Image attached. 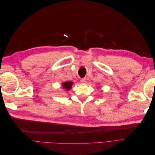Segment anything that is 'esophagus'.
I'll return each instance as SVG.
<instances>
[{
  "label": "esophagus",
  "instance_id": "34e87169",
  "mask_svg": "<svg viewBox=\"0 0 155 155\" xmlns=\"http://www.w3.org/2000/svg\"><path fill=\"white\" fill-rule=\"evenodd\" d=\"M80 81H81V83H86V81H87V80H86V78H81V79H80Z\"/></svg>",
  "mask_w": 155,
  "mask_h": 155
}]
</instances>
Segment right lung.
<instances>
[{
	"label": "right lung",
	"instance_id": "1",
	"mask_svg": "<svg viewBox=\"0 0 155 155\" xmlns=\"http://www.w3.org/2000/svg\"><path fill=\"white\" fill-rule=\"evenodd\" d=\"M73 85V82L72 81H67V82H64L62 83V87L65 90H67L68 91L70 88H72V86Z\"/></svg>",
	"mask_w": 155,
	"mask_h": 155
}]
</instances>
